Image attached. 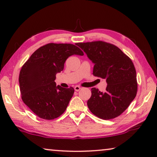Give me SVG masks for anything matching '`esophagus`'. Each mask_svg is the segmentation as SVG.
Listing matches in <instances>:
<instances>
[{
  "label": "esophagus",
  "mask_w": 157,
  "mask_h": 157,
  "mask_svg": "<svg viewBox=\"0 0 157 157\" xmlns=\"http://www.w3.org/2000/svg\"><path fill=\"white\" fill-rule=\"evenodd\" d=\"M74 89H75V91H79L81 89V87H80V86H75Z\"/></svg>",
  "instance_id": "esophagus-1"
}]
</instances>
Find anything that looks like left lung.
<instances>
[{"mask_svg": "<svg viewBox=\"0 0 157 157\" xmlns=\"http://www.w3.org/2000/svg\"><path fill=\"white\" fill-rule=\"evenodd\" d=\"M94 63L93 75L106 79L105 92L91 89L87 105L102 119H114L122 114L135 98L138 91L135 66L131 59L117 46L104 41L76 44Z\"/></svg>", "mask_w": 157, "mask_h": 157, "instance_id": "8db88e82", "label": "left lung"}]
</instances>
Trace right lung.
<instances>
[{
	"label": "right lung",
	"mask_w": 157,
	"mask_h": 157,
	"mask_svg": "<svg viewBox=\"0 0 157 157\" xmlns=\"http://www.w3.org/2000/svg\"><path fill=\"white\" fill-rule=\"evenodd\" d=\"M73 54L84 53L73 44L48 43L35 51L22 66L19 76L21 99L40 118L52 120L66 111L74 89L56 86L54 80Z\"/></svg>",
	"instance_id": "1"
}]
</instances>
